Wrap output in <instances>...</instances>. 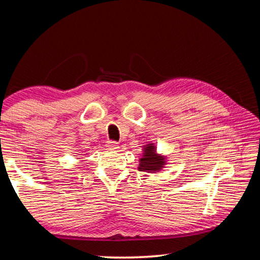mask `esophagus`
Masks as SVG:
<instances>
[{"label": "esophagus", "instance_id": "1", "mask_svg": "<svg viewBox=\"0 0 260 260\" xmlns=\"http://www.w3.org/2000/svg\"><path fill=\"white\" fill-rule=\"evenodd\" d=\"M110 150H116V149H118V143L114 142V141H110V142H108V146H107Z\"/></svg>", "mask_w": 260, "mask_h": 260}]
</instances>
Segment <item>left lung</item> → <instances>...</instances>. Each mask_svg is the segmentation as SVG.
<instances>
[{
    "label": "left lung",
    "instance_id": "obj_1",
    "mask_svg": "<svg viewBox=\"0 0 260 260\" xmlns=\"http://www.w3.org/2000/svg\"><path fill=\"white\" fill-rule=\"evenodd\" d=\"M167 156L157 152L155 143H148L142 148V157L139 159L138 169L141 172L158 173L167 165Z\"/></svg>",
    "mask_w": 260,
    "mask_h": 260
}]
</instances>
